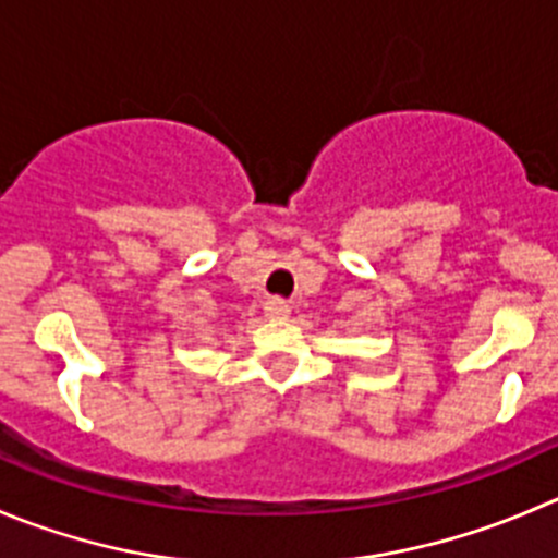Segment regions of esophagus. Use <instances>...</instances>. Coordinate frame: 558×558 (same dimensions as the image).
Masks as SVG:
<instances>
[{"label":"esophagus","instance_id":"1","mask_svg":"<svg viewBox=\"0 0 558 558\" xmlns=\"http://www.w3.org/2000/svg\"><path fill=\"white\" fill-rule=\"evenodd\" d=\"M291 313V307L286 305V302H280V300H272V302H267V316L269 318H286Z\"/></svg>","mask_w":558,"mask_h":558}]
</instances>
